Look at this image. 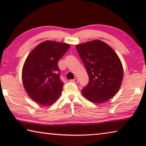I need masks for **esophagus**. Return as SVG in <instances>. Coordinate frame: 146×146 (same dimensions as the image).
I'll return each mask as SVG.
<instances>
[{
  "label": "esophagus",
  "mask_w": 146,
  "mask_h": 146,
  "mask_svg": "<svg viewBox=\"0 0 146 146\" xmlns=\"http://www.w3.org/2000/svg\"><path fill=\"white\" fill-rule=\"evenodd\" d=\"M71 82H74V83H76L78 82V79L77 78H75V79H73V80H71Z\"/></svg>",
  "instance_id": "obj_1"
}]
</instances>
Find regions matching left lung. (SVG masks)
I'll return each mask as SVG.
<instances>
[{"label":"left lung","instance_id":"obj_1","mask_svg":"<svg viewBox=\"0 0 146 146\" xmlns=\"http://www.w3.org/2000/svg\"><path fill=\"white\" fill-rule=\"evenodd\" d=\"M89 75L82 90L90 102L103 103L114 97L123 79L122 63L115 51L104 42L95 40L76 46Z\"/></svg>","mask_w":146,"mask_h":146}]
</instances>
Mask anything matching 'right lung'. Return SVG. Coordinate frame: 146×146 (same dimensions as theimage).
I'll list each match as a JSON object with an SVG mask.
<instances>
[{
  "label": "right lung",
  "mask_w": 146,
  "mask_h": 146,
  "mask_svg": "<svg viewBox=\"0 0 146 146\" xmlns=\"http://www.w3.org/2000/svg\"><path fill=\"white\" fill-rule=\"evenodd\" d=\"M70 46L47 40L29 54L23 68V82L32 100L43 106L53 104L60 97L64 83L60 78L58 62Z\"/></svg>",
  "instance_id": "add662e5"
}]
</instances>
